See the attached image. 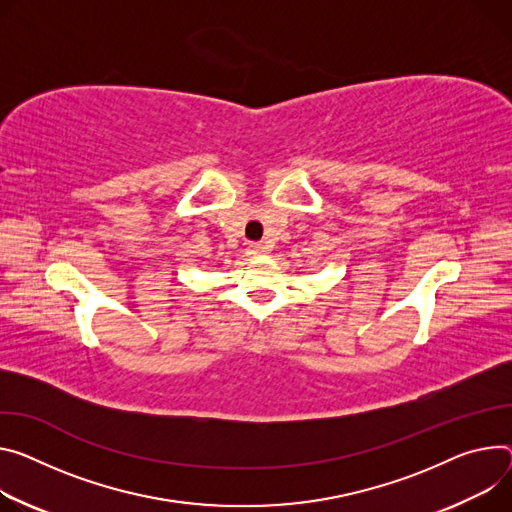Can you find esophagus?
Returning a JSON list of instances; mask_svg holds the SVG:
<instances>
[{
    "mask_svg": "<svg viewBox=\"0 0 512 512\" xmlns=\"http://www.w3.org/2000/svg\"><path fill=\"white\" fill-rule=\"evenodd\" d=\"M265 251H267V247L263 243H249V247H247L249 255H263Z\"/></svg>",
    "mask_w": 512,
    "mask_h": 512,
    "instance_id": "esophagus-1",
    "label": "esophagus"
}]
</instances>
